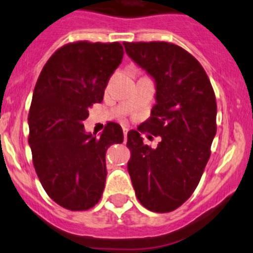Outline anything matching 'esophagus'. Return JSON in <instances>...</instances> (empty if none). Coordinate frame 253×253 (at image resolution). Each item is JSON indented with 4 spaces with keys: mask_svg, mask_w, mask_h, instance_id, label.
Masks as SVG:
<instances>
[{
    "mask_svg": "<svg viewBox=\"0 0 253 253\" xmlns=\"http://www.w3.org/2000/svg\"><path fill=\"white\" fill-rule=\"evenodd\" d=\"M127 127H123V134H124V140H126V136H127Z\"/></svg>",
    "mask_w": 253,
    "mask_h": 253,
    "instance_id": "obj_1",
    "label": "esophagus"
}]
</instances>
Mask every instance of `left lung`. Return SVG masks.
I'll list each match as a JSON object with an SVG mask.
<instances>
[{"label": "left lung", "instance_id": "8db88e82", "mask_svg": "<svg viewBox=\"0 0 253 253\" xmlns=\"http://www.w3.org/2000/svg\"><path fill=\"white\" fill-rule=\"evenodd\" d=\"M126 54L156 82V104L145 131L161 136L156 149L140 130L127 132V171L136 198L146 209L169 212L198 186L216 134V99L198 60L167 42H123Z\"/></svg>", "mask_w": 253, "mask_h": 253}]
</instances>
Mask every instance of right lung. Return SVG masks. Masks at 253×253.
<instances>
[{"instance_id": "obj_1", "label": "right lung", "mask_w": 253, "mask_h": 253, "mask_svg": "<svg viewBox=\"0 0 253 253\" xmlns=\"http://www.w3.org/2000/svg\"><path fill=\"white\" fill-rule=\"evenodd\" d=\"M123 54L118 42H69L50 56L36 84L28 116L34 169L47 196L69 211L98 203L107 149L123 142L119 124L107 123L99 137L84 132L82 124L88 109L103 101Z\"/></svg>"}]
</instances>
